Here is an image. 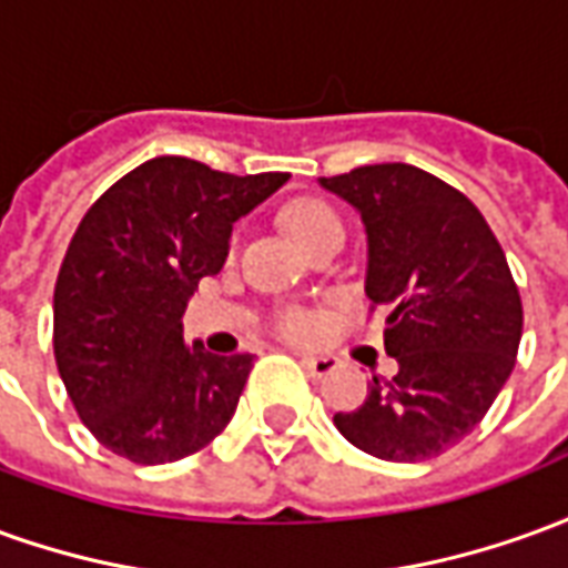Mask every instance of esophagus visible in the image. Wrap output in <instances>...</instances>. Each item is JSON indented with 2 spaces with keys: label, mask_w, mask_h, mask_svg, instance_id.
Returning a JSON list of instances; mask_svg holds the SVG:
<instances>
[{
  "label": "esophagus",
  "mask_w": 568,
  "mask_h": 568,
  "mask_svg": "<svg viewBox=\"0 0 568 568\" xmlns=\"http://www.w3.org/2000/svg\"><path fill=\"white\" fill-rule=\"evenodd\" d=\"M301 366L307 368L313 378H325L338 368V359L335 356H301Z\"/></svg>",
  "instance_id": "34e87169"
}]
</instances>
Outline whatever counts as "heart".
Masks as SVG:
<instances>
[{
  "label": "heart",
  "mask_w": 568,
  "mask_h": 568,
  "mask_svg": "<svg viewBox=\"0 0 568 568\" xmlns=\"http://www.w3.org/2000/svg\"><path fill=\"white\" fill-rule=\"evenodd\" d=\"M285 221H288V230L295 233V240L304 245V248H311L316 240H323L328 233H344L341 217L335 215L328 205H323V202H295V205L285 212ZM307 328H311V323H307L304 316H285L283 320L285 335L301 338V335H307Z\"/></svg>",
  "instance_id": "heart-1"
}]
</instances>
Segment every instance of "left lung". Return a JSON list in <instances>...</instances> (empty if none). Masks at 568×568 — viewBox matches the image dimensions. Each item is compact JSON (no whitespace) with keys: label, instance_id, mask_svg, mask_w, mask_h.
<instances>
[{"label":"left lung","instance_id":"8db88e82","mask_svg":"<svg viewBox=\"0 0 568 568\" xmlns=\"http://www.w3.org/2000/svg\"><path fill=\"white\" fill-rule=\"evenodd\" d=\"M366 227V295L387 307L390 381L335 427L384 462H424L452 449L489 412L514 372L523 304L507 257L464 193L406 162L320 178Z\"/></svg>","mask_w":568,"mask_h":568}]
</instances>
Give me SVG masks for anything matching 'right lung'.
Returning a JSON list of instances; mask_svg holds the SVG:
<instances>
[{"instance_id": "right-lung-1", "label": "right lung", "mask_w": 568, "mask_h": 568, "mask_svg": "<svg viewBox=\"0 0 568 568\" xmlns=\"http://www.w3.org/2000/svg\"><path fill=\"white\" fill-rule=\"evenodd\" d=\"M285 181V172L236 178L160 156L85 212L54 285V359L101 446L134 464H165L227 427L252 353L190 347L181 316L202 276L224 267L233 224Z\"/></svg>"}]
</instances>
